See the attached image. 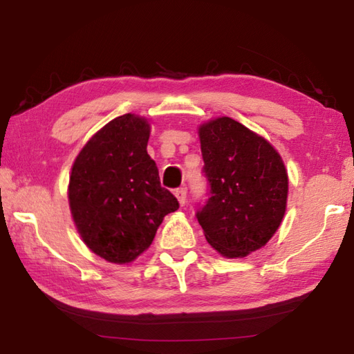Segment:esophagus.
<instances>
[{"mask_svg":"<svg viewBox=\"0 0 354 354\" xmlns=\"http://www.w3.org/2000/svg\"><path fill=\"white\" fill-rule=\"evenodd\" d=\"M174 194H176V197L178 200V203L185 206V203H186V189H185V187H178V189H176Z\"/></svg>","mask_w":354,"mask_h":354,"instance_id":"esophagus-1","label":"esophagus"}]
</instances>
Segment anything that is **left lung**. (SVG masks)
I'll list each match as a JSON object with an SVG mask.
<instances>
[{
	"instance_id": "8db88e82",
	"label": "left lung",
	"mask_w": 354,
	"mask_h": 354,
	"mask_svg": "<svg viewBox=\"0 0 354 354\" xmlns=\"http://www.w3.org/2000/svg\"><path fill=\"white\" fill-rule=\"evenodd\" d=\"M207 200L197 220L223 257L243 258L263 248L283 221L288 178L277 149L230 118L198 128Z\"/></svg>"
}]
</instances>
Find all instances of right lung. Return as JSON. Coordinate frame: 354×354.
Segmentation results:
<instances>
[{
  "mask_svg": "<svg viewBox=\"0 0 354 354\" xmlns=\"http://www.w3.org/2000/svg\"><path fill=\"white\" fill-rule=\"evenodd\" d=\"M149 124L124 114L86 142L71 168L68 201L84 243L110 263H131L178 201L147 153Z\"/></svg>",
  "mask_w": 354,
  "mask_h": 354,
  "instance_id": "1",
  "label": "right lung"
}]
</instances>
